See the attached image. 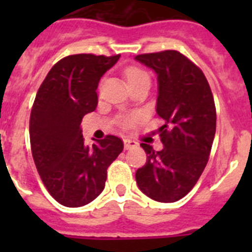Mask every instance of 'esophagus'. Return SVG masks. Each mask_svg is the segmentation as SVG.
<instances>
[{
    "label": "esophagus",
    "instance_id": "esophagus-1",
    "mask_svg": "<svg viewBox=\"0 0 252 252\" xmlns=\"http://www.w3.org/2000/svg\"><path fill=\"white\" fill-rule=\"evenodd\" d=\"M133 146H137V142L132 141L129 138H126V140H124V148H126V149H130V148H133Z\"/></svg>",
    "mask_w": 252,
    "mask_h": 252
}]
</instances>
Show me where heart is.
I'll list each match as a JSON object with an SVG mask.
<instances>
[{
  "label": "heart",
  "mask_w": 252,
  "mask_h": 252,
  "mask_svg": "<svg viewBox=\"0 0 252 252\" xmlns=\"http://www.w3.org/2000/svg\"><path fill=\"white\" fill-rule=\"evenodd\" d=\"M126 81H128V84H132L134 81L140 80V78H144V77H148L144 70L138 68H129L128 70L126 72ZM129 120H126V124H128Z\"/></svg>",
  "instance_id": "obj_1"
}]
</instances>
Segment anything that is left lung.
<instances>
[{
    "mask_svg": "<svg viewBox=\"0 0 252 252\" xmlns=\"http://www.w3.org/2000/svg\"><path fill=\"white\" fill-rule=\"evenodd\" d=\"M156 72L157 114L163 149L141 144L146 163L136 171L138 188L159 203H174L191 191L208 163L216 133V107L204 73L178 51L138 55Z\"/></svg>",
    "mask_w": 252,
    "mask_h": 252,
    "instance_id": "1",
    "label": "left lung"
}]
</instances>
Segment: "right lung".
<instances>
[{"instance_id": "1", "label": "right lung", "mask_w": 252, "mask_h": 252, "mask_svg": "<svg viewBox=\"0 0 252 252\" xmlns=\"http://www.w3.org/2000/svg\"><path fill=\"white\" fill-rule=\"evenodd\" d=\"M120 55H72L52 66L37 90L30 116L33 162L48 192L69 208L84 207L104 189L107 168L123 152L116 136L86 145L85 115L96 108L102 76Z\"/></svg>"}]
</instances>
